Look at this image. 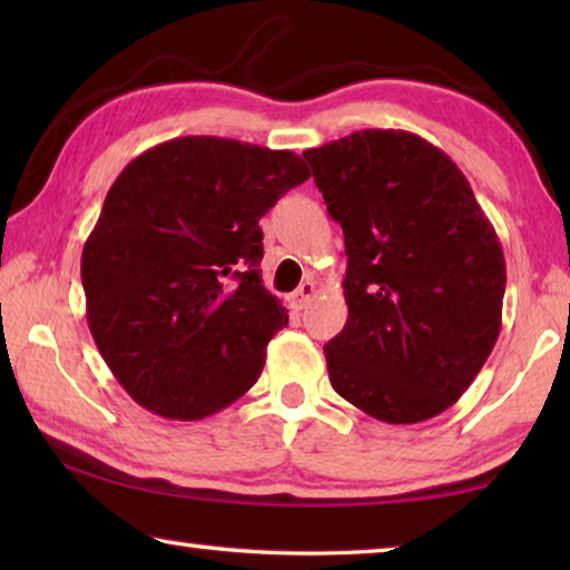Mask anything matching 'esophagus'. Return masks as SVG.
<instances>
[{
  "mask_svg": "<svg viewBox=\"0 0 570 570\" xmlns=\"http://www.w3.org/2000/svg\"><path fill=\"white\" fill-rule=\"evenodd\" d=\"M316 294V284L314 282H304L302 286L296 288V292L292 294V306L294 308H304L308 304V298H312Z\"/></svg>",
  "mask_w": 570,
  "mask_h": 570,
  "instance_id": "1",
  "label": "esophagus"
}]
</instances>
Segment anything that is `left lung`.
Instances as JSON below:
<instances>
[{"label":"left lung","mask_w":570,"mask_h":570,"mask_svg":"<svg viewBox=\"0 0 570 570\" xmlns=\"http://www.w3.org/2000/svg\"><path fill=\"white\" fill-rule=\"evenodd\" d=\"M346 248L336 394L390 424L455 404L498 342L505 256L462 170L420 135L360 130L304 150Z\"/></svg>","instance_id":"obj_1"}]
</instances>
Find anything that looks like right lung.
<instances>
[{"label": "right lung", "mask_w": 570, "mask_h": 570, "mask_svg": "<svg viewBox=\"0 0 570 570\" xmlns=\"http://www.w3.org/2000/svg\"><path fill=\"white\" fill-rule=\"evenodd\" d=\"M308 178L292 150L188 135L115 178L82 248L88 326L142 407L204 420L246 394L288 322L262 284L268 208Z\"/></svg>", "instance_id": "add662e5"}]
</instances>
